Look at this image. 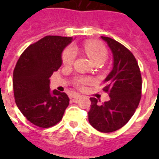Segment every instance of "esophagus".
Returning <instances> with one entry per match:
<instances>
[{"label":"esophagus","instance_id":"34e87169","mask_svg":"<svg viewBox=\"0 0 159 159\" xmlns=\"http://www.w3.org/2000/svg\"><path fill=\"white\" fill-rule=\"evenodd\" d=\"M81 95H79V94H76V95H75L74 96H73V99H74V100H78V99H80L81 98Z\"/></svg>","mask_w":159,"mask_h":159}]
</instances>
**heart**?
<instances>
[{
  "instance_id": "heart-1",
  "label": "heart",
  "mask_w": 159,
  "mask_h": 159,
  "mask_svg": "<svg viewBox=\"0 0 159 159\" xmlns=\"http://www.w3.org/2000/svg\"><path fill=\"white\" fill-rule=\"evenodd\" d=\"M76 48L68 47L65 49L62 55L63 64L64 65H71L73 64L76 57ZM84 51L88 55L94 64L103 63L107 59L108 53L106 48L102 43L96 42H87L84 44ZM89 81L88 79H80L79 80V84H86Z\"/></svg>"
}]
</instances>
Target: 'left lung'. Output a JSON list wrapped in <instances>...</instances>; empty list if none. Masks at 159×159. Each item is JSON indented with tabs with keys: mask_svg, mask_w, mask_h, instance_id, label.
Returning <instances> with one entry per match:
<instances>
[{
	"mask_svg": "<svg viewBox=\"0 0 159 159\" xmlns=\"http://www.w3.org/2000/svg\"><path fill=\"white\" fill-rule=\"evenodd\" d=\"M113 57V67L104 80V92L110 100L100 104L95 98L91 99L88 112L90 124L97 130L109 133L123 127L137 109L142 91L139 67L128 49L110 37L101 36Z\"/></svg>",
	"mask_w": 159,
	"mask_h": 159,
	"instance_id": "1",
	"label": "left lung"
}]
</instances>
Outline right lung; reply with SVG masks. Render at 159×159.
I'll list each match as a JSON object with an SVG mask.
<instances>
[{"mask_svg":"<svg viewBox=\"0 0 159 159\" xmlns=\"http://www.w3.org/2000/svg\"><path fill=\"white\" fill-rule=\"evenodd\" d=\"M72 37L47 36L25 49L13 71L16 106L26 119L43 128L61 120L69 98L64 92L50 90V77L62 65V52Z\"/></svg>","mask_w":159,"mask_h":159,"instance_id":"right-lung-1","label":"right lung"}]
</instances>
